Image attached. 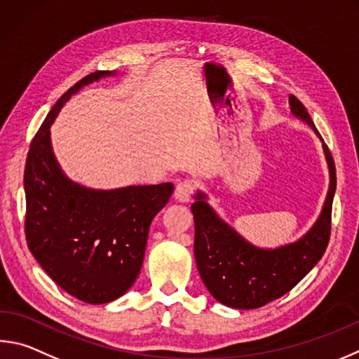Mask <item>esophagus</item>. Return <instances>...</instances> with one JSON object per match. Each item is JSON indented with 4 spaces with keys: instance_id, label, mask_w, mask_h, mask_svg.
Instances as JSON below:
<instances>
[{
    "instance_id": "esophagus-1",
    "label": "esophagus",
    "mask_w": 359,
    "mask_h": 359,
    "mask_svg": "<svg viewBox=\"0 0 359 359\" xmlns=\"http://www.w3.org/2000/svg\"><path fill=\"white\" fill-rule=\"evenodd\" d=\"M194 190H196V187H194V182L191 179H185L179 182L177 185H175V190H174V198L177 199L179 202H188L191 199Z\"/></svg>"
}]
</instances>
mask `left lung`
Masks as SVG:
<instances>
[{
  "label": "left lung",
  "instance_id": "obj_1",
  "mask_svg": "<svg viewBox=\"0 0 359 359\" xmlns=\"http://www.w3.org/2000/svg\"><path fill=\"white\" fill-rule=\"evenodd\" d=\"M289 103L292 113L311 126L322 140L303 103L295 95L289 97ZM323 152L330 169V190L320 217L298 242L276 250H262L248 243L213 212L205 194H196L191 204L194 257L202 283L219 303L236 309L265 306L295 287L322 259L330 242L336 191L334 160L325 142Z\"/></svg>",
  "mask_w": 359,
  "mask_h": 359
}]
</instances>
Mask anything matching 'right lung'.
Segmentation results:
<instances>
[{
    "mask_svg": "<svg viewBox=\"0 0 359 359\" xmlns=\"http://www.w3.org/2000/svg\"><path fill=\"white\" fill-rule=\"evenodd\" d=\"M81 78L51 108L29 146L25 166V236L29 251L62 290L103 304L132 287L144 260L149 227L174 191L171 182L89 190L62 174L51 151L50 126L72 94L111 75Z\"/></svg>",
    "mask_w": 359,
    "mask_h": 359,
    "instance_id": "1",
    "label": "right lung"
}]
</instances>
